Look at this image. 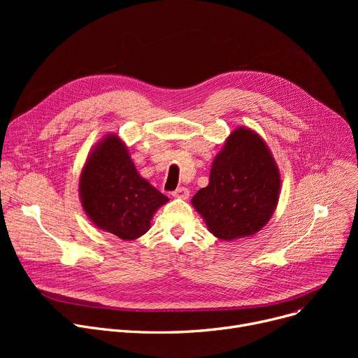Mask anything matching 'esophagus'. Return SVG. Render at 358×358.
I'll list each match as a JSON object with an SVG mask.
<instances>
[{
  "instance_id": "esophagus-1",
  "label": "esophagus",
  "mask_w": 358,
  "mask_h": 358,
  "mask_svg": "<svg viewBox=\"0 0 358 358\" xmlns=\"http://www.w3.org/2000/svg\"><path fill=\"white\" fill-rule=\"evenodd\" d=\"M190 196L189 189H185V187H178L176 192H173V197L176 199H181V200H187Z\"/></svg>"
}]
</instances>
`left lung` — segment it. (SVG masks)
<instances>
[{
    "label": "left lung",
    "instance_id": "left-lung-1",
    "mask_svg": "<svg viewBox=\"0 0 358 358\" xmlns=\"http://www.w3.org/2000/svg\"><path fill=\"white\" fill-rule=\"evenodd\" d=\"M278 166L257 131L239 126L215 157L209 185L192 203L222 241L257 234L271 219L280 196Z\"/></svg>",
    "mask_w": 358,
    "mask_h": 358
}]
</instances>
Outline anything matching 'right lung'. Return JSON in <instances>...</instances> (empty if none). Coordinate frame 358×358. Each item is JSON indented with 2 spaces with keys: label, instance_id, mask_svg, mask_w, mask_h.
Here are the masks:
<instances>
[{
  "label": "right lung",
  "instance_id": "obj_1",
  "mask_svg": "<svg viewBox=\"0 0 358 358\" xmlns=\"http://www.w3.org/2000/svg\"><path fill=\"white\" fill-rule=\"evenodd\" d=\"M80 199L99 229L123 241L149 231L155 212L168 201L139 176L129 149L116 135H106L90 152L80 176Z\"/></svg>",
  "mask_w": 358,
  "mask_h": 358
}]
</instances>
